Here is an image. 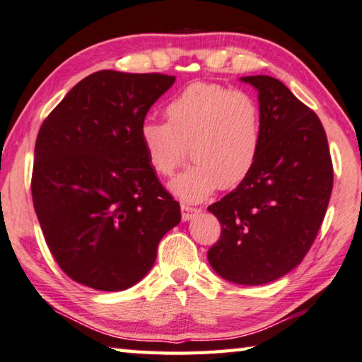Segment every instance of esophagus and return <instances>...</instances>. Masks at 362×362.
<instances>
[{"instance_id": "esophagus-1", "label": "esophagus", "mask_w": 362, "mask_h": 362, "mask_svg": "<svg viewBox=\"0 0 362 362\" xmlns=\"http://www.w3.org/2000/svg\"><path fill=\"white\" fill-rule=\"evenodd\" d=\"M180 209H182V220H185V222L192 217H194L196 214L199 212L198 207H192V206H187V204H182Z\"/></svg>"}]
</instances>
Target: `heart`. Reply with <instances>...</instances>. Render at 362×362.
<instances>
[{"label":"heart","instance_id":"obj_1","mask_svg":"<svg viewBox=\"0 0 362 362\" xmlns=\"http://www.w3.org/2000/svg\"><path fill=\"white\" fill-rule=\"evenodd\" d=\"M168 122L145 119L140 142L150 166L173 177L185 158L194 163L170 183L175 196L198 203L220 188H233L252 173L260 155L263 119L259 100L241 89L193 83L166 108Z\"/></svg>","mask_w":362,"mask_h":362}]
</instances>
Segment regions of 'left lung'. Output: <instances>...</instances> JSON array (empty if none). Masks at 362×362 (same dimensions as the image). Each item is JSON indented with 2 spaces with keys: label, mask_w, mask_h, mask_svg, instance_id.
Returning <instances> with one entry per match:
<instances>
[{
  "label": "left lung",
  "mask_w": 362,
  "mask_h": 362,
  "mask_svg": "<svg viewBox=\"0 0 362 362\" xmlns=\"http://www.w3.org/2000/svg\"><path fill=\"white\" fill-rule=\"evenodd\" d=\"M259 90L263 139L246 179L209 209L222 225L207 252L220 276L260 286L296 268L315 243L334 185L317 115L276 78L244 76Z\"/></svg>",
  "instance_id": "1"
}]
</instances>
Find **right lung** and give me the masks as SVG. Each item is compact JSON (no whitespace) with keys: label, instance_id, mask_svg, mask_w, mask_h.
<instances>
[{"label":"right lung","instance_id":"right-lung-1","mask_svg":"<svg viewBox=\"0 0 362 362\" xmlns=\"http://www.w3.org/2000/svg\"><path fill=\"white\" fill-rule=\"evenodd\" d=\"M163 73L100 70L47 115L35 144L32 196L49 250L66 276L124 291L156 260L180 206L140 142L146 112L174 84Z\"/></svg>","mask_w":362,"mask_h":362}]
</instances>
